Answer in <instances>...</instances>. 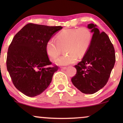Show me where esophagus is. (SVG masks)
I'll return each instance as SVG.
<instances>
[{"instance_id": "esophagus-1", "label": "esophagus", "mask_w": 123, "mask_h": 123, "mask_svg": "<svg viewBox=\"0 0 123 123\" xmlns=\"http://www.w3.org/2000/svg\"><path fill=\"white\" fill-rule=\"evenodd\" d=\"M60 68L62 69L65 70V69H66L67 68V67H60Z\"/></svg>"}]
</instances>
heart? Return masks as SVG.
Listing matches in <instances>:
<instances>
[{
  "label": "heart",
  "mask_w": 123,
  "mask_h": 123,
  "mask_svg": "<svg viewBox=\"0 0 123 123\" xmlns=\"http://www.w3.org/2000/svg\"><path fill=\"white\" fill-rule=\"evenodd\" d=\"M91 32L87 27L63 30L50 39L46 45V53L55 61L61 54L62 48L66 54L56 61L57 64L67 65L74 63L77 58H81L88 51L92 41Z\"/></svg>",
  "instance_id": "obj_1"
}]
</instances>
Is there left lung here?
<instances>
[{
  "label": "left lung",
  "instance_id": "1",
  "mask_svg": "<svg viewBox=\"0 0 123 123\" xmlns=\"http://www.w3.org/2000/svg\"><path fill=\"white\" fill-rule=\"evenodd\" d=\"M87 27L93 32L91 43L82 61L74 66L77 73L71 80L82 93L93 94L106 85L115 63V53L106 33L100 32L93 23Z\"/></svg>",
  "mask_w": 123,
  "mask_h": 123
}]
</instances>
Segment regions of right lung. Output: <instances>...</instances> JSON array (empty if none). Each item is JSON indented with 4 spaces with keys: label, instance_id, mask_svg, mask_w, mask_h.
I'll return each instance as SVG.
<instances>
[{
    "label": "right lung",
    "instance_id": "obj_1",
    "mask_svg": "<svg viewBox=\"0 0 123 123\" xmlns=\"http://www.w3.org/2000/svg\"><path fill=\"white\" fill-rule=\"evenodd\" d=\"M62 28L28 23L13 37L8 48L6 68L13 85L24 95L36 96L51 83L59 68L50 67L46 45Z\"/></svg>",
    "mask_w": 123,
    "mask_h": 123
}]
</instances>
